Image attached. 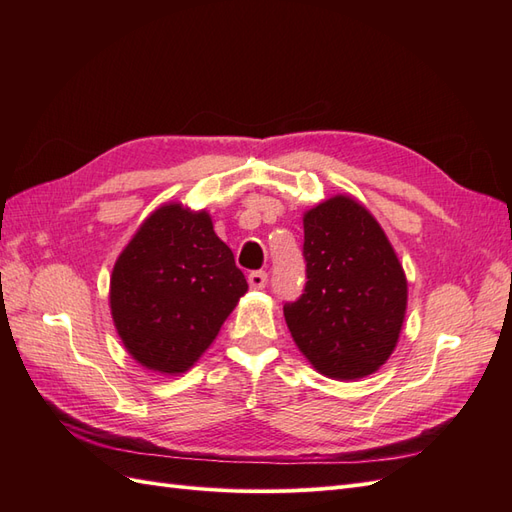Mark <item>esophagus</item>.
<instances>
[{"label":"esophagus","mask_w":512,"mask_h":512,"mask_svg":"<svg viewBox=\"0 0 512 512\" xmlns=\"http://www.w3.org/2000/svg\"><path fill=\"white\" fill-rule=\"evenodd\" d=\"M247 284H250V288H254V290H262L267 286V273L265 271H252L250 275H247Z\"/></svg>","instance_id":"esophagus-1"}]
</instances>
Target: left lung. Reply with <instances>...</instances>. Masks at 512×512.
Here are the masks:
<instances>
[{
	"mask_svg": "<svg viewBox=\"0 0 512 512\" xmlns=\"http://www.w3.org/2000/svg\"><path fill=\"white\" fill-rule=\"evenodd\" d=\"M305 288L284 305L294 344L320 374L365 378L386 363L406 318L408 282L361 203L333 196L303 215Z\"/></svg>",
	"mask_w": 512,
	"mask_h": 512,
	"instance_id": "1",
	"label": "left lung"
}]
</instances>
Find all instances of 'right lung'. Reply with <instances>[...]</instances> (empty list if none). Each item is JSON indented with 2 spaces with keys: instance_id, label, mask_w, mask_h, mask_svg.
<instances>
[{
  "instance_id": "add662e5",
  "label": "right lung",
  "mask_w": 512,
  "mask_h": 512,
  "mask_svg": "<svg viewBox=\"0 0 512 512\" xmlns=\"http://www.w3.org/2000/svg\"><path fill=\"white\" fill-rule=\"evenodd\" d=\"M247 292L207 211L170 203L153 211L115 262L111 314L132 359L183 374Z\"/></svg>"
}]
</instances>
